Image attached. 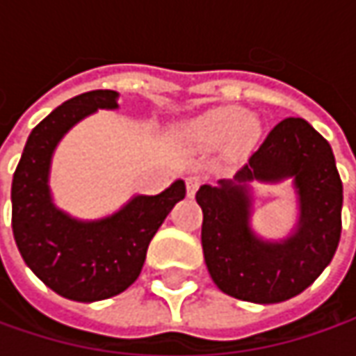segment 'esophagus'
I'll return each instance as SVG.
<instances>
[{
	"instance_id": "esophagus-1",
	"label": "esophagus",
	"mask_w": 356,
	"mask_h": 356,
	"mask_svg": "<svg viewBox=\"0 0 356 356\" xmlns=\"http://www.w3.org/2000/svg\"><path fill=\"white\" fill-rule=\"evenodd\" d=\"M202 184V178L200 176H188L186 178V190H188V196H194L196 194V190Z\"/></svg>"
}]
</instances>
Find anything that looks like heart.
Instances as JSON below:
<instances>
[{
  "mask_svg": "<svg viewBox=\"0 0 356 356\" xmlns=\"http://www.w3.org/2000/svg\"><path fill=\"white\" fill-rule=\"evenodd\" d=\"M257 118L238 106H216L184 124L186 140L198 148H216L229 138V152L241 154L259 138Z\"/></svg>",
  "mask_w": 356,
  "mask_h": 356,
  "instance_id": "heart-1",
  "label": "heart"
}]
</instances>
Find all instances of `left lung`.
Instances as JSON below:
<instances>
[{
  "mask_svg": "<svg viewBox=\"0 0 356 356\" xmlns=\"http://www.w3.org/2000/svg\"><path fill=\"white\" fill-rule=\"evenodd\" d=\"M293 177L300 224L281 244L249 229L247 182ZM202 208V250L213 283L226 295L252 303H281L301 291L331 264L341 238L343 182L329 143L303 118H285L236 174V182L196 192Z\"/></svg>",
  "mask_w": 356,
  "mask_h": 356,
  "instance_id": "left-lung-1",
  "label": "left lung"
}]
</instances>
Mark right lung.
<instances>
[{
  "label": "right lung",
  "mask_w": 356,
  "mask_h": 356,
  "mask_svg": "<svg viewBox=\"0 0 356 356\" xmlns=\"http://www.w3.org/2000/svg\"><path fill=\"white\" fill-rule=\"evenodd\" d=\"M115 90L69 99L29 134L11 184V227L21 257L61 297L90 303L122 293L146 259V250L176 202L182 180L158 196H136L99 222H79L57 210L49 194V164L63 134L97 108H117Z\"/></svg>",
  "instance_id": "right-lung-1"
}]
</instances>
